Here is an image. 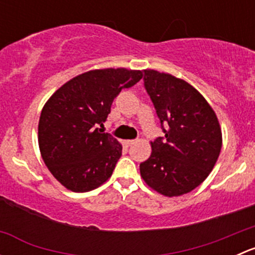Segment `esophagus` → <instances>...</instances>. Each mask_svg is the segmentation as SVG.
I'll list each match as a JSON object with an SVG mask.
<instances>
[{
    "label": "esophagus",
    "instance_id": "1",
    "mask_svg": "<svg viewBox=\"0 0 255 255\" xmlns=\"http://www.w3.org/2000/svg\"><path fill=\"white\" fill-rule=\"evenodd\" d=\"M135 143V140L134 139H128V140H125V144L127 146H129V145H132V144H134Z\"/></svg>",
    "mask_w": 255,
    "mask_h": 255
}]
</instances>
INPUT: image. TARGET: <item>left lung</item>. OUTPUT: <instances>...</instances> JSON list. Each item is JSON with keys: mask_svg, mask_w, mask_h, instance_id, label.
<instances>
[{"mask_svg": "<svg viewBox=\"0 0 255 255\" xmlns=\"http://www.w3.org/2000/svg\"><path fill=\"white\" fill-rule=\"evenodd\" d=\"M144 87L161 123L164 137L151 144L139 165L144 181L168 197L192 191L210 175L222 148L217 116L185 80L146 69Z\"/></svg>", "mask_w": 255, "mask_h": 255, "instance_id": "8db88e82", "label": "left lung"}]
</instances>
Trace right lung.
I'll use <instances>...</instances> for the list:
<instances>
[{"label":"right lung","instance_id":"add662e5","mask_svg":"<svg viewBox=\"0 0 255 255\" xmlns=\"http://www.w3.org/2000/svg\"><path fill=\"white\" fill-rule=\"evenodd\" d=\"M140 70H90L56 90L40 113L38 143L49 171L63 186L86 192L112 175L122 145L100 127L122 89L142 79Z\"/></svg>","mask_w":255,"mask_h":255}]
</instances>
